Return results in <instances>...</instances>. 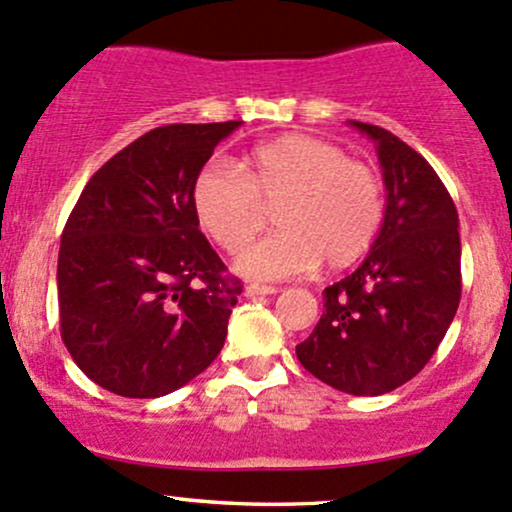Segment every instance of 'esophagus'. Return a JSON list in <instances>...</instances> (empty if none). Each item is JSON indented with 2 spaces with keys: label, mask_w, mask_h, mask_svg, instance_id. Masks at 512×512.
Here are the masks:
<instances>
[{
  "label": "esophagus",
  "mask_w": 512,
  "mask_h": 512,
  "mask_svg": "<svg viewBox=\"0 0 512 512\" xmlns=\"http://www.w3.org/2000/svg\"><path fill=\"white\" fill-rule=\"evenodd\" d=\"M247 297H265V294H277V287H267V284H247L245 287Z\"/></svg>",
  "instance_id": "esophagus-1"
}]
</instances>
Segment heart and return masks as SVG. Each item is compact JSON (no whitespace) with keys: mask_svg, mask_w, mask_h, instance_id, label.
<instances>
[{"mask_svg":"<svg viewBox=\"0 0 512 512\" xmlns=\"http://www.w3.org/2000/svg\"><path fill=\"white\" fill-rule=\"evenodd\" d=\"M198 223L225 252H242L274 208L279 233L240 257L252 279H284L316 270H346L373 247L385 218L380 176L348 159L338 144L311 134H284L240 159L238 169L211 161L191 191Z\"/></svg>","mask_w":512,"mask_h":512,"instance_id":"obj_1","label":"heart"}]
</instances>
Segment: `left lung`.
<instances>
[{"instance_id":"8db88e82","label":"left lung","mask_w":512,"mask_h":512,"mask_svg":"<svg viewBox=\"0 0 512 512\" xmlns=\"http://www.w3.org/2000/svg\"><path fill=\"white\" fill-rule=\"evenodd\" d=\"M378 149L383 228L363 265L324 289L299 363L348 395H385L439 348L461 299L459 213L429 161L383 127L351 120Z\"/></svg>"}]
</instances>
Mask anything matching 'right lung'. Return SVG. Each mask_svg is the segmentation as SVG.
Masks as SVG:
<instances>
[{"label":"right lung","instance_id":"add662e5","mask_svg":"<svg viewBox=\"0 0 512 512\" xmlns=\"http://www.w3.org/2000/svg\"><path fill=\"white\" fill-rule=\"evenodd\" d=\"M240 122L166 125L100 166L58 250L61 338L93 383L169 395L218 358L242 282L198 230L191 191Z\"/></svg>","mask_w":512,"mask_h":512}]
</instances>
